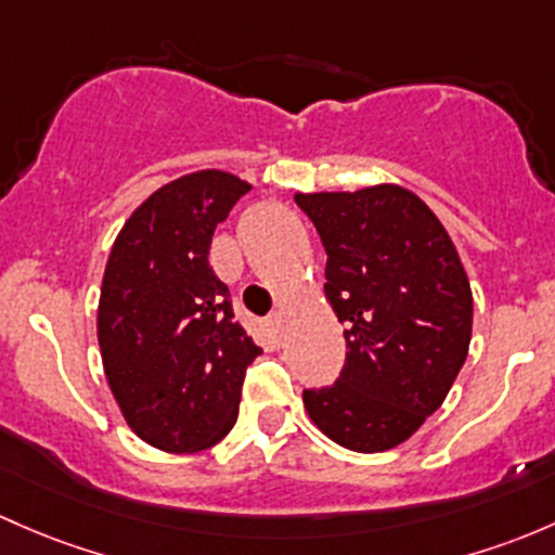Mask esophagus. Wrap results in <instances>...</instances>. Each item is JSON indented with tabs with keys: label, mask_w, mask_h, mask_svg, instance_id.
Segmentation results:
<instances>
[{
	"label": "esophagus",
	"mask_w": 555,
	"mask_h": 555,
	"mask_svg": "<svg viewBox=\"0 0 555 555\" xmlns=\"http://www.w3.org/2000/svg\"><path fill=\"white\" fill-rule=\"evenodd\" d=\"M268 324H271V330H273V332H276V335H279V332H282V324H284L282 313H273V317H271V319H268Z\"/></svg>",
	"instance_id": "34e87169"
}]
</instances>
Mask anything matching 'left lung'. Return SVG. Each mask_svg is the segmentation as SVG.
<instances>
[{"label": "left lung", "instance_id": "1", "mask_svg": "<svg viewBox=\"0 0 555 555\" xmlns=\"http://www.w3.org/2000/svg\"><path fill=\"white\" fill-rule=\"evenodd\" d=\"M326 249L324 295L346 326L335 385L302 390L335 444L385 452L444 404L474 326L468 273L441 220L393 183L295 194Z\"/></svg>", "mask_w": 555, "mask_h": 555}]
</instances>
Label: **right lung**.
I'll use <instances>...</instances> for the list:
<instances>
[{
	"mask_svg": "<svg viewBox=\"0 0 555 555\" xmlns=\"http://www.w3.org/2000/svg\"><path fill=\"white\" fill-rule=\"evenodd\" d=\"M249 189L223 170L183 175L140 204L111 247L98 302L103 370L127 425L162 452L218 444L262 353L209 266L215 229Z\"/></svg>",
	"mask_w": 555,
	"mask_h": 555,
	"instance_id": "right-lung-1",
	"label": "right lung"
}]
</instances>
